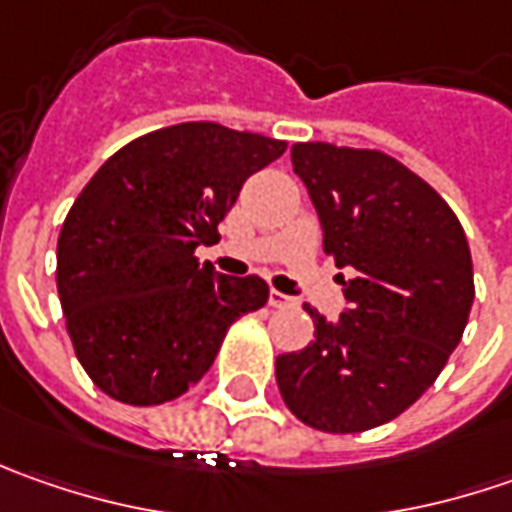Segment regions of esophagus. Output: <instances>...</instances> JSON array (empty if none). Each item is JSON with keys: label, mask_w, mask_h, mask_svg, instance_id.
Listing matches in <instances>:
<instances>
[{"label": "esophagus", "mask_w": 512, "mask_h": 512, "mask_svg": "<svg viewBox=\"0 0 512 512\" xmlns=\"http://www.w3.org/2000/svg\"><path fill=\"white\" fill-rule=\"evenodd\" d=\"M267 305L270 307H293L296 305V299H293V296H285V293H279V290H270V296H267Z\"/></svg>", "instance_id": "34e87169"}]
</instances>
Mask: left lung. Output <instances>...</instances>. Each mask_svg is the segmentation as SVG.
Masks as SVG:
<instances>
[{
  "mask_svg": "<svg viewBox=\"0 0 512 512\" xmlns=\"http://www.w3.org/2000/svg\"><path fill=\"white\" fill-rule=\"evenodd\" d=\"M293 170L322 222L325 253L347 267L336 322L305 305L313 342L276 359L296 419L325 433H362L422 396L462 342L473 262L442 196L379 150L299 142Z\"/></svg>",
  "mask_w": 512,
  "mask_h": 512,
  "instance_id": "8db88e82",
  "label": "left lung"
}]
</instances>
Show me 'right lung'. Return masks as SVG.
Returning <instances> with one entry per match:
<instances>
[{
  "label": "right lung",
  "instance_id": "obj_1",
  "mask_svg": "<svg viewBox=\"0 0 512 512\" xmlns=\"http://www.w3.org/2000/svg\"><path fill=\"white\" fill-rule=\"evenodd\" d=\"M285 142L185 122L116 150L79 199L56 245V287L76 359L110 399L162 404L216 359L227 327L267 302L259 276H222L193 250Z\"/></svg>",
  "mask_w": 512,
  "mask_h": 512
}]
</instances>
